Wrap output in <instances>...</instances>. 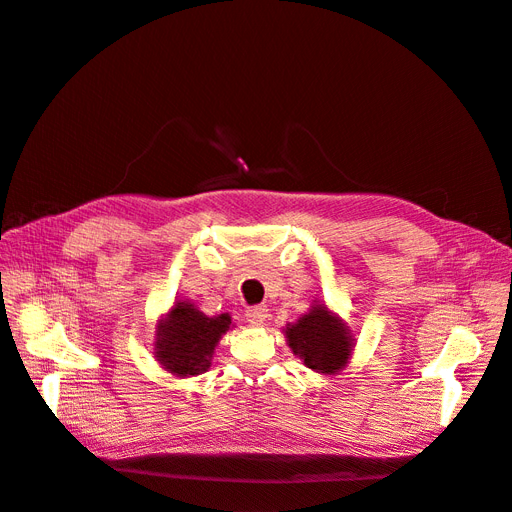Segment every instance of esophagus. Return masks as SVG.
I'll use <instances>...</instances> for the list:
<instances>
[{
    "label": "esophagus",
    "instance_id": "esophagus-1",
    "mask_svg": "<svg viewBox=\"0 0 512 512\" xmlns=\"http://www.w3.org/2000/svg\"><path fill=\"white\" fill-rule=\"evenodd\" d=\"M267 316H269V309L265 305H256V307L245 309V318L252 324V327H260V324L267 320Z\"/></svg>",
    "mask_w": 512,
    "mask_h": 512
}]
</instances>
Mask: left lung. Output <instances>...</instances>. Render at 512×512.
<instances>
[{"mask_svg": "<svg viewBox=\"0 0 512 512\" xmlns=\"http://www.w3.org/2000/svg\"><path fill=\"white\" fill-rule=\"evenodd\" d=\"M282 331L292 354L316 374L335 376L352 359L356 342L350 327L320 301H314L309 312L297 322H288Z\"/></svg>", "mask_w": 512, "mask_h": 512, "instance_id": "1", "label": "left lung"}]
</instances>
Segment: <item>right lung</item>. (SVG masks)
<instances>
[{
    "label": "right lung",
    "mask_w": 512,
    "mask_h": 512,
    "mask_svg": "<svg viewBox=\"0 0 512 512\" xmlns=\"http://www.w3.org/2000/svg\"><path fill=\"white\" fill-rule=\"evenodd\" d=\"M230 327V314L207 316L194 301L179 299L158 318L153 333V359L175 378L205 374L211 367L215 346Z\"/></svg>",
    "instance_id": "1"
}]
</instances>
